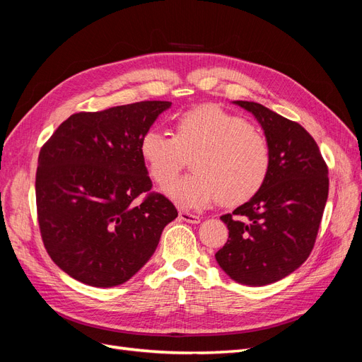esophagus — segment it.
<instances>
[{"mask_svg":"<svg viewBox=\"0 0 362 362\" xmlns=\"http://www.w3.org/2000/svg\"><path fill=\"white\" fill-rule=\"evenodd\" d=\"M180 218L184 222H187V223H199L201 222L199 216H196V214L189 213V211H180Z\"/></svg>","mask_w":362,"mask_h":362,"instance_id":"esophagus-1","label":"esophagus"}]
</instances>
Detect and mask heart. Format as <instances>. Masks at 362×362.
Masks as SVG:
<instances>
[{
  "mask_svg": "<svg viewBox=\"0 0 362 362\" xmlns=\"http://www.w3.org/2000/svg\"><path fill=\"white\" fill-rule=\"evenodd\" d=\"M140 156L160 187H168L185 158L194 157V173L168 189L175 204L192 210L210 206L218 198L225 205L249 201L264 185L272 160L259 129L216 105L178 116L173 136L148 129L140 139Z\"/></svg>",
  "mask_w": 362,
  "mask_h": 362,
  "instance_id": "1",
  "label": "heart"
}]
</instances>
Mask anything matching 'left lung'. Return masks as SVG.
I'll return each instance as SVG.
<instances>
[{
    "instance_id": "1",
    "label": "left lung",
    "mask_w": 362,
    "mask_h": 362,
    "mask_svg": "<svg viewBox=\"0 0 362 362\" xmlns=\"http://www.w3.org/2000/svg\"><path fill=\"white\" fill-rule=\"evenodd\" d=\"M234 104L264 129L272 160L259 192L221 217L229 238L216 261L235 282L261 287L288 276L310 257L329 178L319 146L302 125L258 103Z\"/></svg>"
}]
</instances>
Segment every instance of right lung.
Listing matches in <instances>:
<instances>
[{
  "mask_svg": "<svg viewBox=\"0 0 362 362\" xmlns=\"http://www.w3.org/2000/svg\"><path fill=\"white\" fill-rule=\"evenodd\" d=\"M169 101H141L69 116L42 146L37 221L51 259L92 287L127 282L154 254L178 216L140 156V139ZM145 192L140 204L135 199Z\"/></svg>",
  "mask_w": 362,
  "mask_h": 362,
  "instance_id": "1",
  "label": "right lung"
}]
</instances>
